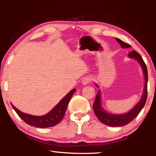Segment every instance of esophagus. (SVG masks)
<instances>
[{
    "label": "esophagus",
    "mask_w": 156,
    "mask_h": 156,
    "mask_svg": "<svg viewBox=\"0 0 156 156\" xmlns=\"http://www.w3.org/2000/svg\"><path fill=\"white\" fill-rule=\"evenodd\" d=\"M91 77H84V78H83V80H82V83H83V84H84V85H85V84H88L89 83H90V82L91 81Z\"/></svg>",
    "instance_id": "esophagus-1"
}]
</instances>
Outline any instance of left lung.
<instances>
[{
	"label": "left lung",
	"instance_id": "left-lung-1",
	"mask_svg": "<svg viewBox=\"0 0 156 156\" xmlns=\"http://www.w3.org/2000/svg\"><path fill=\"white\" fill-rule=\"evenodd\" d=\"M118 43L120 44L122 48H129L131 46L130 44L125 43V42L120 40L119 38H115ZM128 56L129 58H133L138 61L140 65H141V67L143 70V73L144 75V92L142 94V96L140 101L137 103V105L134 107L131 111L126 113L124 114H111V113H107L102 109L101 106V99H100V92L98 90V94L96 95V99L93 105V109L95 114L97 116L98 119L102 123L105 124L107 126H122L126 125L131 122L134 118L137 117V115L139 114V113L141 112L142 108L144 107L145 103H146L147 98V82H148V72L147 65L145 64L143 59L141 57L138 52L136 51H132L129 53ZM96 87H98V86L96 84Z\"/></svg>",
	"mask_w": 156,
	"mask_h": 156
}]
</instances>
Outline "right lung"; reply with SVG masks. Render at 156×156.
I'll use <instances>...</instances> for the list:
<instances>
[{
	"label": "right lung",
	"mask_w": 156,
	"mask_h": 156,
	"mask_svg": "<svg viewBox=\"0 0 156 156\" xmlns=\"http://www.w3.org/2000/svg\"><path fill=\"white\" fill-rule=\"evenodd\" d=\"M76 89H72L60 100L54 109L50 111L46 115L41 116L31 115L27 113H23L16 109L12 104L11 105L19 117L29 125L38 128H48L56 125L62 120L65 114L71 98L72 97Z\"/></svg>",
	"instance_id": "obj_1"
}]
</instances>
